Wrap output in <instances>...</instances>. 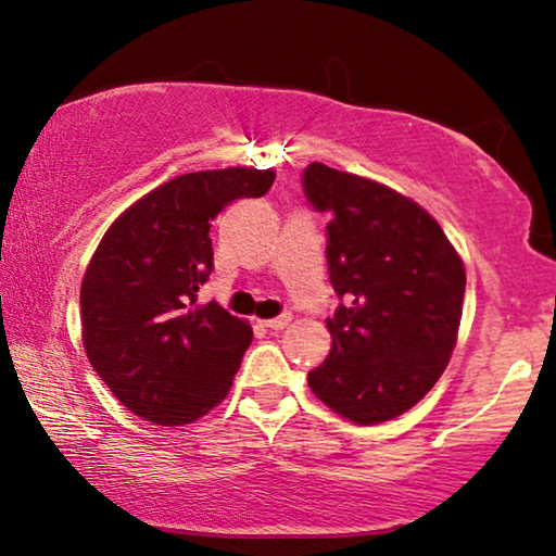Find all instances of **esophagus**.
<instances>
[{
  "label": "esophagus",
  "instance_id": "1",
  "mask_svg": "<svg viewBox=\"0 0 556 556\" xmlns=\"http://www.w3.org/2000/svg\"><path fill=\"white\" fill-rule=\"evenodd\" d=\"M289 321H292V317H289V314H279V317H275V319H267V321H262L264 327H267L269 331H281L285 329Z\"/></svg>",
  "mask_w": 556,
  "mask_h": 556
}]
</instances>
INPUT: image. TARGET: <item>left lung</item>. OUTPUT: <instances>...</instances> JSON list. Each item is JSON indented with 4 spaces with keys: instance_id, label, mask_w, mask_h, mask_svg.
I'll return each mask as SVG.
<instances>
[{
    "instance_id": "1",
    "label": "left lung",
    "mask_w": 556,
    "mask_h": 556,
    "mask_svg": "<svg viewBox=\"0 0 556 556\" xmlns=\"http://www.w3.org/2000/svg\"><path fill=\"white\" fill-rule=\"evenodd\" d=\"M314 212L329 214L327 267L337 309L329 357L309 371L327 407L377 425L414 407L457 344L464 264L442 227L394 189L314 162L302 174Z\"/></svg>"
}]
</instances>
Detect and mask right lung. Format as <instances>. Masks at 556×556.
I'll return each instance as SVG.
<instances>
[{
	"instance_id": "add662e5",
	"label": "right lung",
	"mask_w": 556,
	"mask_h": 556,
	"mask_svg": "<svg viewBox=\"0 0 556 556\" xmlns=\"http://www.w3.org/2000/svg\"><path fill=\"white\" fill-rule=\"evenodd\" d=\"M271 169L192 172L131 204L81 281V337L102 382L129 412L189 425L225 400L252 327L217 302L197 304L214 269L212 219L269 192Z\"/></svg>"
}]
</instances>
